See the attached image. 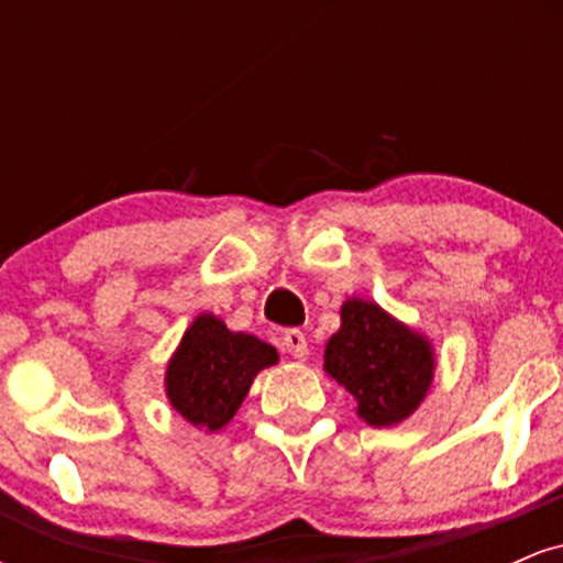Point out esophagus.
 I'll use <instances>...</instances> for the list:
<instances>
[{"label":"esophagus","instance_id":"34e87169","mask_svg":"<svg viewBox=\"0 0 563 563\" xmlns=\"http://www.w3.org/2000/svg\"><path fill=\"white\" fill-rule=\"evenodd\" d=\"M283 346L288 349L290 357L307 360V354H309L307 335H303L301 331H296V328H290V331H286V335H283Z\"/></svg>","mask_w":563,"mask_h":563}]
</instances>
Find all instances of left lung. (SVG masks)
<instances>
[{
	"instance_id": "obj_1",
	"label": "left lung",
	"mask_w": 563,
	"mask_h": 563,
	"mask_svg": "<svg viewBox=\"0 0 563 563\" xmlns=\"http://www.w3.org/2000/svg\"><path fill=\"white\" fill-rule=\"evenodd\" d=\"M325 373L357 402L365 423H402L421 407L434 380L429 339L394 320L376 301L346 299L341 328L325 344Z\"/></svg>"
}]
</instances>
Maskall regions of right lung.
<instances>
[{
    "label": "right lung",
    "instance_id": "add662e5",
    "mask_svg": "<svg viewBox=\"0 0 563 563\" xmlns=\"http://www.w3.org/2000/svg\"><path fill=\"white\" fill-rule=\"evenodd\" d=\"M275 363V346L251 333H232L222 320L203 312L166 365V397L185 421L219 431L232 421L256 373Z\"/></svg>",
    "mask_w": 563,
    "mask_h": 563
}]
</instances>
